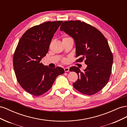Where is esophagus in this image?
<instances>
[{
    "label": "esophagus",
    "mask_w": 127,
    "mask_h": 127,
    "mask_svg": "<svg viewBox=\"0 0 127 127\" xmlns=\"http://www.w3.org/2000/svg\"><path fill=\"white\" fill-rule=\"evenodd\" d=\"M64 71H65V72H68L69 71V68L68 67L64 68Z\"/></svg>",
    "instance_id": "34e87169"
}]
</instances>
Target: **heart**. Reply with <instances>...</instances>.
I'll return each instance as SVG.
<instances>
[{
    "mask_svg": "<svg viewBox=\"0 0 127 127\" xmlns=\"http://www.w3.org/2000/svg\"><path fill=\"white\" fill-rule=\"evenodd\" d=\"M66 59H63V62H66Z\"/></svg>",
    "mask_w": 127,
    "mask_h": 127,
    "instance_id": "obj_1",
    "label": "heart"
}]
</instances>
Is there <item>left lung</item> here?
I'll return each instance as SVG.
<instances>
[{
	"instance_id": "8db88e82",
	"label": "left lung",
	"mask_w": 127,
	"mask_h": 127,
	"mask_svg": "<svg viewBox=\"0 0 127 127\" xmlns=\"http://www.w3.org/2000/svg\"><path fill=\"white\" fill-rule=\"evenodd\" d=\"M60 30L74 39L76 57H81L77 62L85 59L87 65L82 72L78 67H70V71L78 75L73 84L74 88L87 95L98 92L107 84L113 64V55L107 40L96 28L80 21L64 22Z\"/></svg>"
}]
</instances>
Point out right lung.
<instances>
[{
    "label": "right lung",
    "instance_id": "1",
    "mask_svg": "<svg viewBox=\"0 0 127 127\" xmlns=\"http://www.w3.org/2000/svg\"><path fill=\"white\" fill-rule=\"evenodd\" d=\"M63 21L46 22L31 28L22 36L13 56V66L18 82L25 91L40 96L52 87L63 68L43 65L41 60L48 53L54 34Z\"/></svg>",
    "mask_w": 127,
    "mask_h": 127
}]
</instances>
